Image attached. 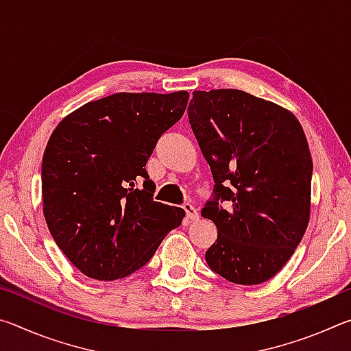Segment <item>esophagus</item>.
<instances>
[{"label": "esophagus", "mask_w": 351, "mask_h": 351, "mask_svg": "<svg viewBox=\"0 0 351 351\" xmlns=\"http://www.w3.org/2000/svg\"><path fill=\"white\" fill-rule=\"evenodd\" d=\"M182 209L186 210V215H187V218L190 219V221H195V219H198L199 218V213H198V209L195 206H192V204H184L182 206Z\"/></svg>", "instance_id": "esophagus-1"}]
</instances>
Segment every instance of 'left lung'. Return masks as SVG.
<instances>
[{"mask_svg":"<svg viewBox=\"0 0 351 351\" xmlns=\"http://www.w3.org/2000/svg\"><path fill=\"white\" fill-rule=\"evenodd\" d=\"M189 119L215 181V199L201 210L218 230L207 265L237 285L269 280L310 221L313 161L304 128L283 106L230 88L193 91ZM218 199L230 206L223 210Z\"/></svg>","mask_w":351,"mask_h":351,"instance_id":"obj_1","label":"left lung"}]
</instances>
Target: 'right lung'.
Instances as JSON below:
<instances>
[{
	"mask_svg": "<svg viewBox=\"0 0 351 351\" xmlns=\"http://www.w3.org/2000/svg\"><path fill=\"white\" fill-rule=\"evenodd\" d=\"M187 91L117 93L64 116L41 162L43 213L82 274L111 282L142 268L186 212L153 201L145 164L186 111ZM144 177L142 188L136 179Z\"/></svg>",
	"mask_w": 351,
	"mask_h": 351,
	"instance_id": "add662e5",
	"label": "right lung"
}]
</instances>
